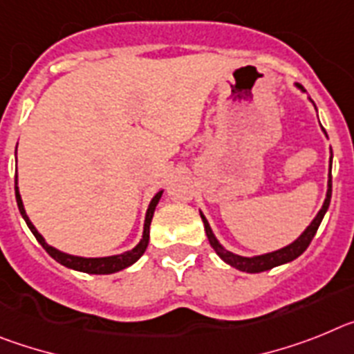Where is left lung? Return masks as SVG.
<instances>
[{
    "label": "left lung",
    "mask_w": 354,
    "mask_h": 354,
    "mask_svg": "<svg viewBox=\"0 0 354 354\" xmlns=\"http://www.w3.org/2000/svg\"><path fill=\"white\" fill-rule=\"evenodd\" d=\"M297 87L303 88L301 85H297ZM330 201H331V164H330V180H328V192H326L324 205H322V208L319 210V214L315 215V219L312 221V224H310L308 228L303 232V235H301L297 241L292 242L290 245H287V248H281V250L272 251V253L260 254V257H253V258L239 257V254H233L230 253V251L224 250L223 245L217 242L214 233H212L210 224H208V221L205 219V215L203 214H201V219L203 223H205V232H207L208 242H210V245L215 250V253L219 254L224 262L230 263V266L235 267V269L244 270V272H263V270H269L276 266H281V263L292 262V260H296L299 254L305 253L306 248H308L310 242H312V239L315 236V233H317L319 224H321L326 210H328V207H330Z\"/></svg>",
    "instance_id": "left-lung-1"
}]
</instances>
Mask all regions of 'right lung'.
Listing matches in <instances>:
<instances>
[{"label": "right lung", "instance_id": "1", "mask_svg": "<svg viewBox=\"0 0 354 354\" xmlns=\"http://www.w3.org/2000/svg\"><path fill=\"white\" fill-rule=\"evenodd\" d=\"M15 183H17V176H15ZM160 198H162V190H160L158 194H156L155 198L151 199V203H149V208H147V214H146V223H144L142 241L135 245L133 250L128 251V253L115 254V257L82 258V257H73V254L62 253V251L55 250V248H51L49 244H46V241L42 239L41 233L37 232L35 226L30 223L28 215H26V212H24L23 201H21L19 190H17V187H15V199H17V207H19L21 215H23V219L26 221L28 228L32 230V233L35 235L37 241H39V244H41L42 248L46 250V253H48L51 258H55L58 263H62V266L69 267V269L82 270V272H88V274H112V272H118V270H122V269H126V267H130L131 263H135L140 257H142L144 251H146V248H147V242H149V224H151L153 214H155V208H156V205H158Z\"/></svg>", "mask_w": 354, "mask_h": 354}]
</instances>
